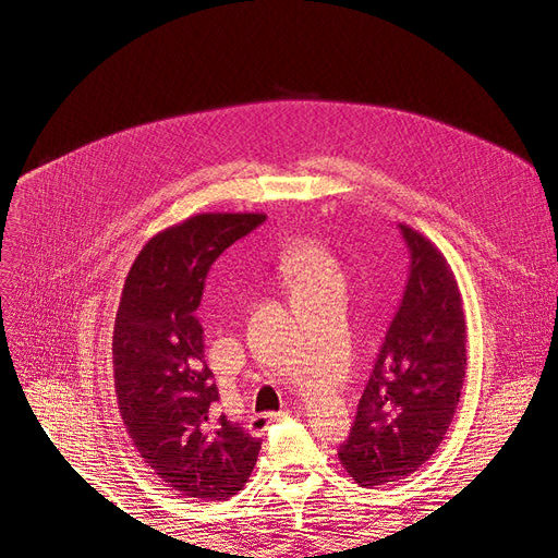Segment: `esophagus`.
I'll list each match as a JSON object with an SVG mask.
<instances>
[{
	"mask_svg": "<svg viewBox=\"0 0 558 558\" xmlns=\"http://www.w3.org/2000/svg\"><path fill=\"white\" fill-rule=\"evenodd\" d=\"M293 414V410H286V412H269V414H256L251 418V430L256 433V435H263L265 433V428L272 424V421H281V418H286V416H291Z\"/></svg>",
	"mask_w": 558,
	"mask_h": 558,
	"instance_id": "esophagus-1",
	"label": "esophagus"
}]
</instances>
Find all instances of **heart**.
Returning <instances> with one entry per match:
<instances>
[{
	"label": "heart",
	"instance_id": "obj_1",
	"mask_svg": "<svg viewBox=\"0 0 558 558\" xmlns=\"http://www.w3.org/2000/svg\"><path fill=\"white\" fill-rule=\"evenodd\" d=\"M279 269L289 279L295 295L326 289V286H344L340 263L328 248L316 242L291 246L283 253Z\"/></svg>",
	"mask_w": 558,
	"mask_h": 558
}]
</instances>
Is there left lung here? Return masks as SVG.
I'll return each instance as SVG.
<instances>
[{
    "instance_id": "obj_1",
    "label": "left lung",
    "mask_w": 558,
    "mask_h": 558,
    "mask_svg": "<svg viewBox=\"0 0 558 558\" xmlns=\"http://www.w3.org/2000/svg\"><path fill=\"white\" fill-rule=\"evenodd\" d=\"M410 272L340 463L361 486L410 477L440 447L465 379V314L442 251L400 223Z\"/></svg>"
}]
</instances>
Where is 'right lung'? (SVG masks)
I'll list each match as a JSON object with an SVG mask.
<instances>
[{
  "label": "right lung",
  "instance_id": "add662e5",
  "mask_svg": "<svg viewBox=\"0 0 558 558\" xmlns=\"http://www.w3.org/2000/svg\"><path fill=\"white\" fill-rule=\"evenodd\" d=\"M265 214H195L134 258L113 324V386L144 463L183 498L228 500L246 484L260 440L218 414L195 316L214 260Z\"/></svg>",
  "mask_w": 558,
  "mask_h": 558
}]
</instances>
